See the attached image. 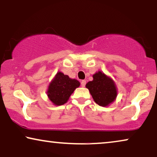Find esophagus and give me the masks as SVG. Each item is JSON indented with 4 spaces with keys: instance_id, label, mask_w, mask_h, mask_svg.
Wrapping results in <instances>:
<instances>
[{
    "instance_id": "1",
    "label": "esophagus",
    "mask_w": 157,
    "mask_h": 157,
    "mask_svg": "<svg viewBox=\"0 0 157 157\" xmlns=\"http://www.w3.org/2000/svg\"><path fill=\"white\" fill-rule=\"evenodd\" d=\"M86 83V81L85 80H82V81H81V86H82V87H85Z\"/></svg>"
}]
</instances>
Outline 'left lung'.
<instances>
[{"label": "left lung", "instance_id": "obj_1", "mask_svg": "<svg viewBox=\"0 0 157 157\" xmlns=\"http://www.w3.org/2000/svg\"><path fill=\"white\" fill-rule=\"evenodd\" d=\"M94 80L86 83L94 101L101 106H106L117 97V88L113 81L102 72L98 71L93 76Z\"/></svg>", "mask_w": 157, "mask_h": 157}]
</instances>
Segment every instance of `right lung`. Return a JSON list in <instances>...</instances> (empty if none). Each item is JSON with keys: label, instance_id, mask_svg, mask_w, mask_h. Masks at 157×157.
<instances>
[{"label": "right lung", "instance_id": "add662e5", "mask_svg": "<svg viewBox=\"0 0 157 157\" xmlns=\"http://www.w3.org/2000/svg\"><path fill=\"white\" fill-rule=\"evenodd\" d=\"M79 86L78 81L70 78L63 73L58 72L49 85L48 96L55 105H63L67 102L71 94Z\"/></svg>", "mask_w": 157, "mask_h": 157}]
</instances>
